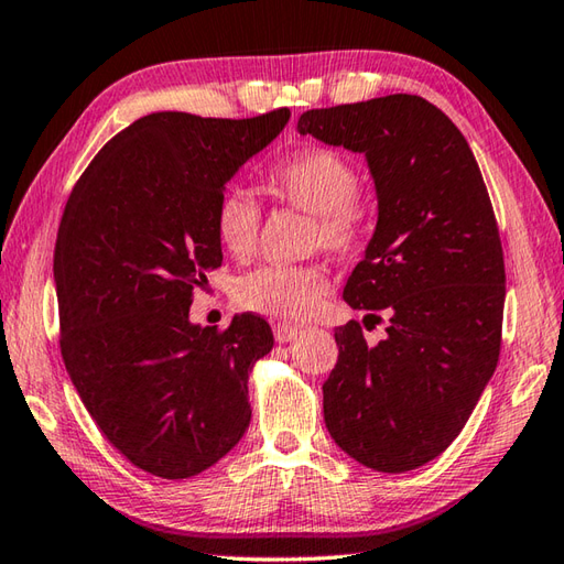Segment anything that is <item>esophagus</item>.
Listing matches in <instances>:
<instances>
[{
	"mask_svg": "<svg viewBox=\"0 0 564 564\" xmlns=\"http://www.w3.org/2000/svg\"><path fill=\"white\" fill-rule=\"evenodd\" d=\"M297 333H301V329H297L295 325H289V323H275L273 325V337H275V341H279V345L293 341L297 337Z\"/></svg>",
	"mask_w": 564,
	"mask_h": 564,
	"instance_id": "34e87169",
	"label": "esophagus"
}]
</instances>
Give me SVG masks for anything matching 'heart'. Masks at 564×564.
<instances>
[{"instance_id":"1","label":"heart","mask_w":564,"mask_h":564,"mask_svg":"<svg viewBox=\"0 0 564 564\" xmlns=\"http://www.w3.org/2000/svg\"><path fill=\"white\" fill-rule=\"evenodd\" d=\"M267 191L315 217V239L327 251H355L364 235V213L357 205L359 173L333 149H301L267 173ZM261 213L253 197L231 187L217 200L215 231L227 253L245 259L257 249ZM319 267H259L237 281V301L263 315L301 319L315 313L327 293Z\"/></svg>"}]
</instances>
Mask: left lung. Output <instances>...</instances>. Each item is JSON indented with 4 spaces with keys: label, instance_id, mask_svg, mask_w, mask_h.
<instances>
[{
    "label": "left lung",
    "instance_id": "left-lung-1",
    "mask_svg": "<svg viewBox=\"0 0 564 564\" xmlns=\"http://www.w3.org/2000/svg\"><path fill=\"white\" fill-rule=\"evenodd\" d=\"M295 131L361 153L377 191L341 297L389 327L373 347L359 323L335 329L325 425L359 465L411 471L462 433L499 361L506 273L487 185L462 131L417 95L307 109Z\"/></svg>",
    "mask_w": 564,
    "mask_h": 564
}]
</instances>
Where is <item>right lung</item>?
Listing matches in <instances>:
<instances>
[{
	"mask_svg": "<svg viewBox=\"0 0 564 564\" xmlns=\"http://www.w3.org/2000/svg\"><path fill=\"white\" fill-rule=\"evenodd\" d=\"M289 119L147 115L105 143L65 205L53 257L65 369L109 443L156 477H195L249 427L271 327L245 313L217 333L191 303L223 263L217 200Z\"/></svg>",
	"mask_w": 564,
	"mask_h": 564,
	"instance_id": "obj_1",
	"label": "right lung"
}]
</instances>
